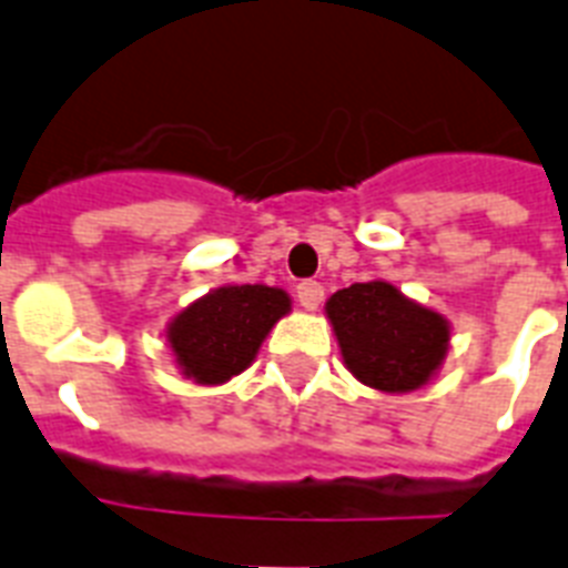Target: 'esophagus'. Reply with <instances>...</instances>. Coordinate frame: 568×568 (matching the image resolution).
Returning <instances> with one entry per match:
<instances>
[{"mask_svg": "<svg viewBox=\"0 0 568 568\" xmlns=\"http://www.w3.org/2000/svg\"><path fill=\"white\" fill-rule=\"evenodd\" d=\"M321 300H324V285L317 283V280H303V283L297 285V303L306 312H315L317 306H321Z\"/></svg>", "mask_w": 568, "mask_h": 568, "instance_id": "34e87169", "label": "esophagus"}]
</instances>
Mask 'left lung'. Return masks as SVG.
<instances>
[{"label":"left lung","mask_w":568,"mask_h":568,"mask_svg":"<svg viewBox=\"0 0 568 568\" xmlns=\"http://www.w3.org/2000/svg\"><path fill=\"white\" fill-rule=\"evenodd\" d=\"M324 308L347 371L382 394L428 385L449 353V321L388 280L353 283L332 294Z\"/></svg>","instance_id":"8db88e82"}]
</instances>
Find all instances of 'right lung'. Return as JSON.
Returning <instances> with one entry per match:
<instances>
[{
	"label": "right lung",
	"instance_id": "1",
	"mask_svg": "<svg viewBox=\"0 0 568 568\" xmlns=\"http://www.w3.org/2000/svg\"><path fill=\"white\" fill-rule=\"evenodd\" d=\"M292 297L271 285H221L169 321L165 341L178 371L195 385H224L247 371Z\"/></svg>",
	"mask_w": 568,
	"mask_h": 568
}]
</instances>
